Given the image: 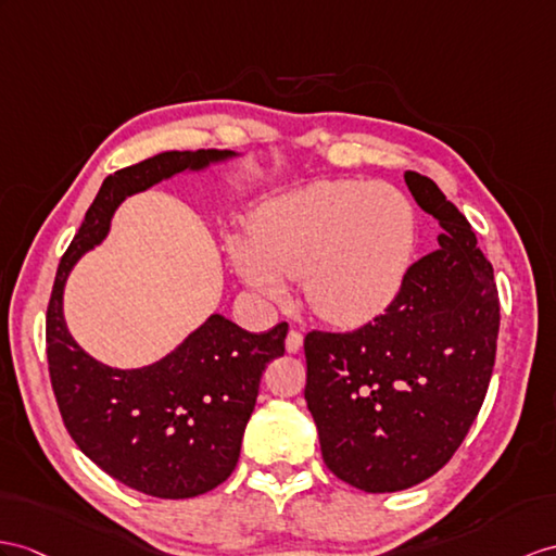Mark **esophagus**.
Masks as SVG:
<instances>
[{"instance_id":"34e87169","label":"esophagus","mask_w":556,"mask_h":556,"mask_svg":"<svg viewBox=\"0 0 556 556\" xmlns=\"http://www.w3.org/2000/svg\"><path fill=\"white\" fill-rule=\"evenodd\" d=\"M302 344H304V337H302V332L290 330V332H288V337H286V349L290 351V354H296V351L302 349Z\"/></svg>"}]
</instances>
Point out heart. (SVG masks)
<instances>
[{
  "instance_id": "b5f03b06",
  "label": "heart",
  "mask_w": 556,
  "mask_h": 556,
  "mask_svg": "<svg viewBox=\"0 0 556 556\" xmlns=\"http://www.w3.org/2000/svg\"><path fill=\"white\" fill-rule=\"evenodd\" d=\"M419 214L399 188L372 181H318L264 202L252 236L228 240L233 266L266 300L304 278L308 306L330 323L384 314L410 276Z\"/></svg>"
}]
</instances>
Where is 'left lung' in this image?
I'll return each instance as SVG.
<instances>
[{
    "label": "left lung",
    "mask_w": 556,
    "mask_h": 556,
    "mask_svg": "<svg viewBox=\"0 0 556 556\" xmlns=\"http://www.w3.org/2000/svg\"><path fill=\"white\" fill-rule=\"evenodd\" d=\"M443 231L382 316L304 337V399L337 479L365 493L425 481L465 441L489 391L500 330L493 266L441 188L405 172Z\"/></svg>",
    "instance_id": "8db88e82"
}]
</instances>
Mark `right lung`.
<instances>
[{
  "instance_id": "obj_1",
  "label": "right lung",
  "mask_w": 556,
  "mask_h": 556,
  "mask_svg": "<svg viewBox=\"0 0 556 556\" xmlns=\"http://www.w3.org/2000/svg\"><path fill=\"white\" fill-rule=\"evenodd\" d=\"M231 155L167 151L108 176L63 254L47 308L49 377L67 434L93 465L153 497H195L231 477L262 375L286 354L288 323L254 334L212 314L165 358L119 370L91 358L67 332L63 288L127 195Z\"/></svg>"
}]
</instances>
